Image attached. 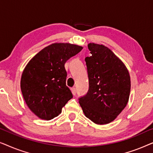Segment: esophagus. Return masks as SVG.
Returning a JSON list of instances; mask_svg holds the SVG:
<instances>
[{
  "instance_id": "1",
  "label": "esophagus",
  "mask_w": 153,
  "mask_h": 153,
  "mask_svg": "<svg viewBox=\"0 0 153 153\" xmlns=\"http://www.w3.org/2000/svg\"><path fill=\"white\" fill-rule=\"evenodd\" d=\"M71 91H72L73 95H76V88H71Z\"/></svg>"
}]
</instances>
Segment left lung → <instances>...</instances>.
<instances>
[{
  "mask_svg": "<svg viewBox=\"0 0 153 153\" xmlns=\"http://www.w3.org/2000/svg\"><path fill=\"white\" fill-rule=\"evenodd\" d=\"M91 56L85 58L89 79L88 93L79 99L85 117L97 125L111 123L129 101L131 81L123 62L106 46L88 45Z\"/></svg>",
  "mask_w": 153,
  "mask_h": 153,
  "instance_id": "1",
  "label": "left lung"
}]
</instances>
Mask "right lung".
Masks as SVG:
<instances>
[{
    "mask_svg": "<svg viewBox=\"0 0 153 153\" xmlns=\"http://www.w3.org/2000/svg\"><path fill=\"white\" fill-rule=\"evenodd\" d=\"M74 44L56 42L31 58L21 78V90L30 110L39 118L49 120L58 116L73 97L66 85L65 63L82 50Z\"/></svg>",
    "mask_w": 153,
    "mask_h": 153,
    "instance_id": "1",
    "label": "right lung"
}]
</instances>
